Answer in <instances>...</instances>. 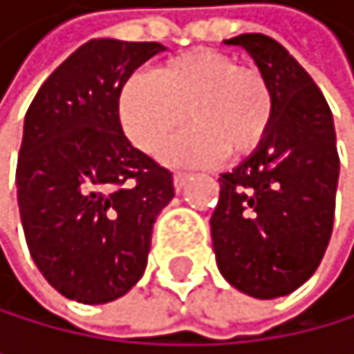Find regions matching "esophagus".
I'll use <instances>...</instances> for the list:
<instances>
[{"label":"esophagus","instance_id":"obj_1","mask_svg":"<svg viewBox=\"0 0 354 354\" xmlns=\"http://www.w3.org/2000/svg\"><path fill=\"white\" fill-rule=\"evenodd\" d=\"M188 179H190L188 173H175V188L181 190V188H184V186L188 184Z\"/></svg>","mask_w":354,"mask_h":354}]
</instances>
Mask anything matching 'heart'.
<instances>
[{"instance_id":"obj_1","label":"heart","mask_w":354,"mask_h":354,"mask_svg":"<svg viewBox=\"0 0 354 354\" xmlns=\"http://www.w3.org/2000/svg\"><path fill=\"white\" fill-rule=\"evenodd\" d=\"M186 113L192 128L164 148V159L201 166L219 162L223 153L243 157L257 150L270 131L274 100L259 71L210 48L170 57L155 75L137 73L119 93V122L146 153H157Z\"/></svg>"}]
</instances>
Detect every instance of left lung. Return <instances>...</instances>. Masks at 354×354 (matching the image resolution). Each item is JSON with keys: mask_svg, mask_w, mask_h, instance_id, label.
Listing matches in <instances>:
<instances>
[{"mask_svg": "<svg viewBox=\"0 0 354 354\" xmlns=\"http://www.w3.org/2000/svg\"><path fill=\"white\" fill-rule=\"evenodd\" d=\"M223 44L252 57L270 84L274 115L261 146L219 177L212 248L232 288L274 299L308 281L328 248L339 179L333 113L279 41L246 32Z\"/></svg>", "mask_w": 354, "mask_h": 354, "instance_id": "obj_1", "label": "left lung"}]
</instances>
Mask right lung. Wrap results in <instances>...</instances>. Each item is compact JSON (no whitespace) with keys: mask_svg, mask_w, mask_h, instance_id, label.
<instances>
[{"mask_svg":"<svg viewBox=\"0 0 354 354\" xmlns=\"http://www.w3.org/2000/svg\"><path fill=\"white\" fill-rule=\"evenodd\" d=\"M162 50L157 41H86L26 113L24 235L46 281L73 301H115L142 279L153 223L175 197L173 173L128 142L119 122L128 77Z\"/></svg>","mask_w":354,"mask_h":354,"instance_id":"right-lung-1","label":"right lung"}]
</instances>
